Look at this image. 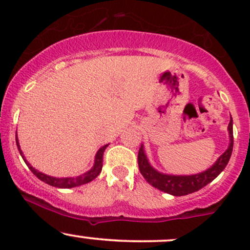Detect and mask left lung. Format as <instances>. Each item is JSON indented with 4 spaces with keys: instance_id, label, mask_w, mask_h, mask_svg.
<instances>
[{
    "instance_id": "1",
    "label": "left lung",
    "mask_w": 250,
    "mask_h": 250,
    "mask_svg": "<svg viewBox=\"0 0 250 250\" xmlns=\"http://www.w3.org/2000/svg\"><path fill=\"white\" fill-rule=\"evenodd\" d=\"M228 130L230 143H229V147L226 148L225 152L220 155V157L215 161V163L210 168L201 173L191 174V175H173V174L158 172L157 169H155L150 165L145 150H144V145L141 144L139 153H138V165H139L141 175L153 188L173 196H185L201 190L204 186L208 185L209 183H211L219 174L223 172L226 166H228L229 161H230L233 148L232 118H231L230 123H229Z\"/></svg>"
}]
</instances>
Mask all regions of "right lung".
<instances>
[{
	"label": "right lung",
	"instance_id": "add662e5",
	"mask_svg": "<svg viewBox=\"0 0 250 250\" xmlns=\"http://www.w3.org/2000/svg\"><path fill=\"white\" fill-rule=\"evenodd\" d=\"M16 141H17V146H18V150H19L20 156L22 157L24 162L26 163V166L29 167V169L31 170L40 180H42L43 183L48 184L50 186H54V188H76V186H81V185H84V184L90 183L92 180H94L98 175H99L100 172H102V168H103V156H104V151L105 148L109 146V144L104 145L103 147H100L98 150L97 155H95L94 158V166L90 168L88 172L81 174V175L76 176V178H55V176H50L47 175V174L39 172L37 169H35L31 165L26 161L25 158L24 153H22L21 148H20L19 145V140H18V135H16Z\"/></svg>",
	"mask_w": 250,
	"mask_h": 250
}]
</instances>
